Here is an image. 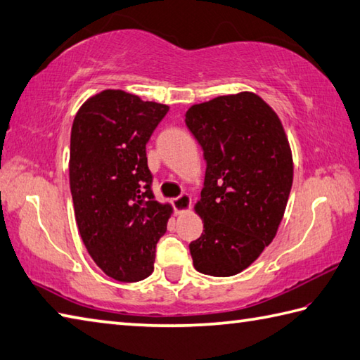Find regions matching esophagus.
Returning a JSON list of instances; mask_svg holds the SVG:
<instances>
[{
	"instance_id": "esophagus-1",
	"label": "esophagus",
	"mask_w": 360,
	"mask_h": 360,
	"mask_svg": "<svg viewBox=\"0 0 360 360\" xmlns=\"http://www.w3.org/2000/svg\"><path fill=\"white\" fill-rule=\"evenodd\" d=\"M190 204H192V198H190L187 193H182L178 198L173 200V207L176 210V214L186 212L187 209H190Z\"/></svg>"
}]
</instances>
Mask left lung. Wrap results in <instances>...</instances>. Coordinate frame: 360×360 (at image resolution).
Returning a JSON list of instances; mask_svg holds the SVG:
<instances>
[{
  "instance_id": "obj_1",
  "label": "left lung",
  "mask_w": 360,
  "mask_h": 360,
  "mask_svg": "<svg viewBox=\"0 0 360 360\" xmlns=\"http://www.w3.org/2000/svg\"><path fill=\"white\" fill-rule=\"evenodd\" d=\"M186 124L206 159L200 238L190 243L195 269L234 276L276 236L293 182L290 145L276 115L251 91L193 104Z\"/></svg>"
}]
</instances>
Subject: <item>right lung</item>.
Masks as SVG:
<instances>
[{
	"label": "right lung",
	"instance_id": "obj_1",
	"mask_svg": "<svg viewBox=\"0 0 360 360\" xmlns=\"http://www.w3.org/2000/svg\"><path fill=\"white\" fill-rule=\"evenodd\" d=\"M168 109L109 89L89 98L72 126L68 170L77 229L95 264L120 283L153 273L173 212L154 198L146 159L148 140Z\"/></svg>",
	"mask_w": 360,
	"mask_h": 360
}]
</instances>
